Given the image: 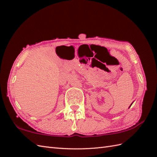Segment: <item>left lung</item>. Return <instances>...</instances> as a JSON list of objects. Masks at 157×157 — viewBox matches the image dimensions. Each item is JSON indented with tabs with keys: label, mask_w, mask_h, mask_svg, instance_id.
<instances>
[{
	"label": "left lung",
	"mask_w": 157,
	"mask_h": 157,
	"mask_svg": "<svg viewBox=\"0 0 157 157\" xmlns=\"http://www.w3.org/2000/svg\"><path fill=\"white\" fill-rule=\"evenodd\" d=\"M131 105H130V106H131ZM130 106H129V107H130Z\"/></svg>",
	"instance_id": "obj_1"
}]
</instances>
